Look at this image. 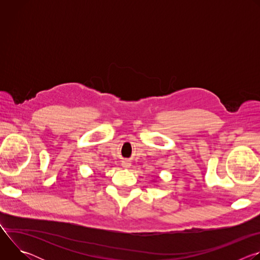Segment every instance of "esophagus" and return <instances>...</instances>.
Segmentation results:
<instances>
[{"mask_svg": "<svg viewBox=\"0 0 260 260\" xmlns=\"http://www.w3.org/2000/svg\"><path fill=\"white\" fill-rule=\"evenodd\" d=\"M121 166H122L123 169H128V168H131L132 164H131V161H128V160H123V161L121 162Z\"/></svg>", "mask_w": 260, "mask_h": 260, "instance_id": "esophagus-1", "label": "esophagus"}]
</instances>
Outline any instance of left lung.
I'll return each instance as SVG.
<instances>
[{"label":"left lung","instance_id":"1","mask_svg":"<svg viewBox=\"0 0 260 260\" xmlns=\"http://www.w3.org/2000/svg\"><path fill=\"white\" fill-rule=\"evenodd\" d=\"M152 182H155V180H154V181H152Z\"/></svg>","mask_w":260,"mask_h":260}]
</instances>
